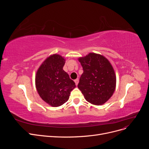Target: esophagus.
Listing matches in <instances>:
<instances>
[{"label": "esophagus", "instance_id": "34e87169", "mask_svg": "<svg viewBox=\"0 0 149 149\" xmlns=\"http://www.w3.org/2000/svg\"><path fill=\"white\" fill-rule=\"evenodd\" d=\"M74 83H75L76 85V86H77V85H78V83H79V79H78V78H77V79H76L74 80Z\"/></svg>", "mask_w": 149, "mask_h": 149}]
</instances>
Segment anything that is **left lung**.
Instances as JSON below:
<instances>
[{
    "mask_svg": "<svg viewBox=\"0 0 149 149\" xmlns=\"http://www.w3.org/2000/svg\"><path fill=\"white\" fill-rule=\"evenodd\" d=\"M83 73L78 87L85 100L92 104H104L113 94L116 76L109 61L100 54L89 53L78 58Z\"/></svg>",
    "mask_w": 149,
    "mask_h": 149,
    "instance_id": "1",
    "label": "left lung"
}]
</instances>
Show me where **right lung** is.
<instances>
[{
	"label": "right lung",
	"mask_w": 149,
	"mask_h": 149,
	"mask_svg": "<svg viewBox=\"0 0 149 149\" xmlns=\"http://www.w3.org/2000/svg\"><path fill=\"white\" fill-rule=\"evenodd\" d=\"M65 58L58 54L48 56L35 75V86L42 100L52 107H58L68 100L76 85L63 68Z\"/></svg>",
	"instance_id": "1"
}]
</instances>
